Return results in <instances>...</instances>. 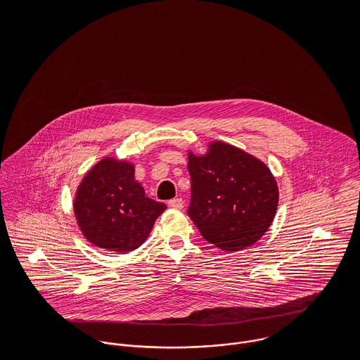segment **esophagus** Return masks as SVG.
Masks as SVG:
<instances>
[{
  "mask_svg": "<svg viewBox=\"0 0 360 360\" xmlns=\"http://www.w3.org/2000/svg\"><path fill=\"white\" fill-rule=\"evenodd\" d=\"M169 206H172L174 209H181L184 206V201H183V198H173L169 201Z\"/></svg>",
  "mask_w": 360,
  "mask_h": 360,
  "instance_id": "obj_1",
  "label": "esophagus"
}]
</instances>
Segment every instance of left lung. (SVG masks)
Instances as JSON below:
<instances>
[{
    "label": "left lung",
    "instance_id": "8db88e82",
    "mask_svg": "<svg viewBox=\"0 0 360 360\" xmlns=\"http://www.w3.org/2000/svg\"><path fill=\"white\" fill-rule=\"evenodd\" d=\"M191 202L188 216L207 243L231 252L244 250L269 230L278 187L255 156L221 141L204 155L188 153Z\"/></svg>",
    "mask_w": 360,
    "mask_h": 360
}]
</instances>
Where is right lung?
<instances>
[{"label": "right lung", "instance_id": "right-lung-1", "mask_svg": "<svg viewBox=\"0 0 360 360\" xmlns=\"http://www.w3.org/2000/svg\"><path fill=\"white\" fill-rule=\"evenodd\" d=\"M165 209L134 180V165L115 158H103L87 172L73 201L86 240L115 252L137 250Z\"/></svg>", "mask_w": 360, "mask_h": 360}]
</instances>
